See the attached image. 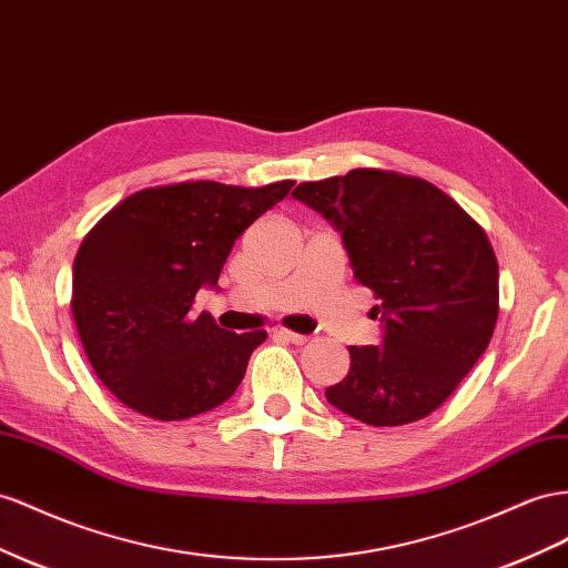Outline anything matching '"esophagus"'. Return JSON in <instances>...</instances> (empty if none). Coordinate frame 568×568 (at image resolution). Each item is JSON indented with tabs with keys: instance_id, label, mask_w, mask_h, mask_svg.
Returning <instances> with one entry per match:
<instances>
[{
	"instance_id": "esophagus-1",
	"label": "esophagus",
	"mask_w": 568,
	"mask_h": 568,
	"mask_svg": "<svg viewBox=\"0 0 568 568\" xmlns=\"http://www.w3.org/2000/svg\"><path fill=\"white\" fill-rule=\"evenodd\" d=\"M272 336H277V339H284V342H291V344H305L308 342V336L305 334H296V332H288L284 327H272Z\"/></svg>"
}]
</instances>
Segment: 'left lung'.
<instances>
[{"mask_svg": "<svg viewBox=\"0 0 568 568\" xmlns=\"http://www.w3.org/2000/svg\"><path fill=\"white\" fill-rule=\"evenodd\" d=\"M336 232L354 277L375 291L379 346H351L327 402L365 425L420 420L447 402L493 339L499 267L483 229L416 176L354 170L291 193Z\"/></svg>", "mask_w": 568, "mask_h": 568, "instance_id": "1", "label": "left lung"}]
</instances>
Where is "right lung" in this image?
<instances>
[{"mask_svg":"<svg viewBox=\"0 0 568 568\" xmlns=\"http://www.w3.org/2000/svg\"><path fill=\"white\" fill-rule=\"evenodd\" d=\"M291 186L145 189L83 239L71 311L90 365L121 404L155 420H186L239 389L267 334L226 332L207 313L189 311L203 286L220 291L234 241Z\"/></svg>","mask_w":568,"mask_h":568,"instance_id":"1","label":"right lung"}]
</instances>
